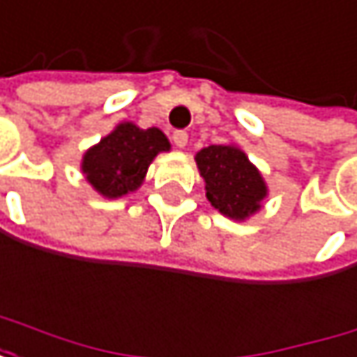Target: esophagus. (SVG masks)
<instances>
[{"instance_id": "obj_1", "label": "esophagus", "mask_w": 357, "mask_h": 357, "mask_svg": "<svg viewBox=\"0 0 357 357\" xmlns=\"http://www.w3.org/2000/svg\"><path fill=\"white\" fill-rule=\"evenodd\" d=\"M187 141H189V135H187L185 130H174V132H172V143H174L176 147H185Z\"/></svg>"}]
</instances>
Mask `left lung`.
<instances>
[{"label": "left lung", "mask_w": 357, "mask_h": 357, "mask_svg": "<svg viewBox=\"0 0 357 357\" xmlns=\"http://www.w3.org/2000/svg\"><path fill=\"white\" fill-rule=\"evenodd\" d=\"M206 197L229 218H246L261 208L267 187L246 153L231 145H210L195 155Z\"/></svg>", "instance_id": "1"}]
</instances>
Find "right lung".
<instances>
[{"instance_id": "obj_1", "label": "right lung", "mask_w": 357, "mask_h": 357, "mask_svg": "<svg viewBox=\"0 0 357 357\" xmlns=\"http://www.w3.org/2000/svg\"><path fill=\"white\" fill-rule=\"evenodd\" d=\"M168 149L170 143L162 130H141L135 123H119L84 155L82 168L98 193L105 197H121L143 183L151 160Z\"/></svg>"}]
</instances>
